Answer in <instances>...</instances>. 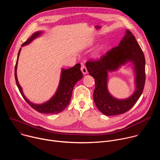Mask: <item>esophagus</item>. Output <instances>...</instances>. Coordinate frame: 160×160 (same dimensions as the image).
Returning a JSON list of instances; mask_svg holds the SVG:
<instances>
[{"label":"esophagus","instance_id":"obj_1","mask_svg":"<svg viewBox=\"0 0 160 160\" xmlns=\"http://www.w3.org/2000/svg\"><path fill=\"white\" fill-rule=\"evenodd\" d=\"M81 70H82V72L83 74H87V68H86V66L84 64H82V65H81Z\"/></svg>","mask_w":160,"mask_h":160}]
</instances>
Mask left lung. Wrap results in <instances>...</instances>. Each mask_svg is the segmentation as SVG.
<instances>
[{
    "mask_svg": "<svg viewBox=\"0 0 160 160\" xmlns=\"http://www.w3.org/2000/svg\"><path fill=\"white\" fill-rule=\"evenodd\" d=\"M127 60L133 61L135 64L137 90L130 98L118 100L112 98L107 91V72L116 69ZM86 67L89 75L95 79L93 94L95 104L104 115L112 116L126 112L138 101L143 92L146 81L145 57L134 35L128 30L118 46L98 59H89L86 62Z\"/></svg>",
    "mask_w": 160,
    "mask_h": 160,
    "instance_id": "obj_1",
    "label": "left lung"
}]
</instances>
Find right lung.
<instances>
[{"instance_id":"add662e5","label":"right lung","mask_w":160,"mask_h":160,"mask_svg":"<svg viewBox=\"0 0 160 160\" xmlns=\"http://www.w3.org/2000/svg\"><path fill=\"white\" fill-rule=\"evenodd\" d=\"M40 32L35 33L32 35V36L27 40L22 45H25L29 43L33 39L37 37L40 35ZM21 51V49L18 52V58L15 65L14 70V77L16 80V85L18 87L19 92L24 98L25 101L35 110L39 112L42 113H56L58 114L62 111H63L70 103V101L72 96V91L73 87L76 83L80 80L83 77V74L80 70V64L78 63L75 64L73 67L69 68L67 70H62L60 83L58 87V89L55 94V96L49 101L45 102L43 104H35L30 102L24 96L23 93L22 92V89L21 86L19 85L16 75V68L18 57Z\"/></svg>"}]
</instances>
